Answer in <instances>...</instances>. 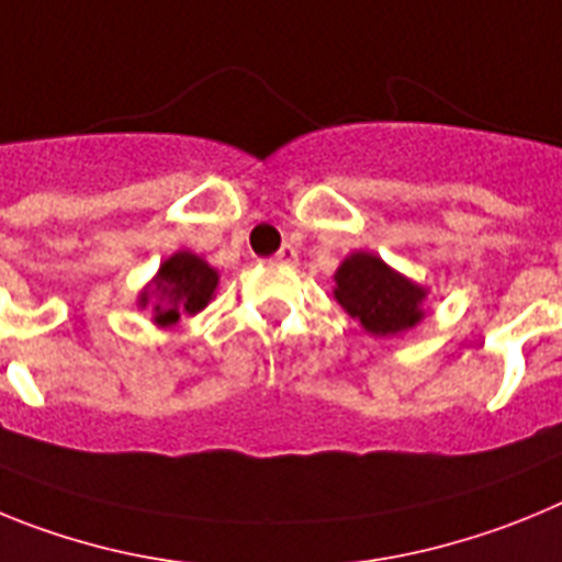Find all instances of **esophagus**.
I'll return each mask as SVG.
<instances>
[{"label":"esophagus","mask_w":562,"mask_h":562,"mask_svg":"<svg viewBox=\"0 0 562 562\" xmlns=\"http://www.w3.org/2000/svg\"><path fill=\"white\" fill-rule=\"evenodd\" d=\"M276 261H281V265H295V261H297V250H295V247L284 245V247H281V250L276 252Z\"/></svg>","instance_id":"esophagus-1"}]
</instances>
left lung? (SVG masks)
Wrapping results in <instances>:
<instances>
[{
    "label": "left lung",
    "instance_id": "8db88e82",
    "mask_svg": "<svg viewBox=\"0 0 562 562\" xmlns=\"http://www.w3.org/2000/svg\"><path fill=\"white\" fill-rule=\"evenodd\" d=\"M335 297L371 335H396L422 321L425 290L382 265L371 252H355L335 276Z\"/></svg>",
    "mask_w": 562,
    "mask_h": 562
}]
</instances>
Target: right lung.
<instances>
[{
  "mask_svg": "<svg viewBox=\"0 0 562 562\" xmlns=\"http://www.w3.org/2000/svg\"><path fill=\"white\" fill-rule=\"evenodd\" d=\"M220 284V272L207 267L193 252H177L160 267L154 278V290L140 295V306L148 304V297L157 292L160 301L154 304V321L160 326H171L180 315H193L211 301L213 290Z\"/></svg>",
  "mask_w": 562,
  "mask_h": 562,
  "instance_id": "1",
  "label": "right lung"
}]
</instances>
